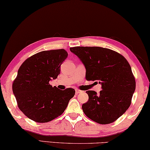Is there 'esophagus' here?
I'll return each mask as SVG.
<instances>
[{
	"mask_svg": "<svg viewBox=\"0 0 150 150\" xmlns=\"http://www.w3.org/2000/svg\"><path fill=\"white\" fill-rule=\"evenodd\" d=\"M82 91H81V90H79V89H75V93L76 94H79V93H81Z\"/></svg>",
	"mask_w": 150,
	"mask_h": 150,
	"instance_id": "obj_1",
	"label": "esophagus"
}]
</instances>
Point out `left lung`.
Here are the masks:
<instances>
[{
    "mask_svg": "<svg viewBox=\"0 0 150 150\" xmlns=\"http://www.w3.org/2000/svg\"><path fill=\"white\" fill-rule=\"evenodd\" d=\"M70 51L84 64L86 80L97 81L103 89L99 93L86 91L89 100L82 105L84 113L99 124L114 122L129 108L135 89L128 61L117 52L103 47H75Z\"/></svg>",
    "mask_w": 150,
    "mask_h": 150,
    "instance_id": "8db88e82",
    "label": "left lung"
}]
</instances>
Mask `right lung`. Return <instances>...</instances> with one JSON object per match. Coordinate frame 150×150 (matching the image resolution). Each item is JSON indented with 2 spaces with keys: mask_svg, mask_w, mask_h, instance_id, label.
Masks as SVG:
<instances>
[{
  "mask_svg": "<svg viewBox=\"0 0 150 150\" xmlns=\"http://www.w3.org/2000/svg\"><path fill=\"white\" fill-rule=\"evenodd\" d=\"M65 49L43 51L24 61L13 83L18 108L30 120L47 123L62 114L75 96L73 88L52 87L49 81L60 74V66L67 57Z\"/></svg>",
  "mask_w": 150,
  "mask_h": 150,
  "instance_id": "obj_1",
  "label": "right lung"
}]
</instances>
